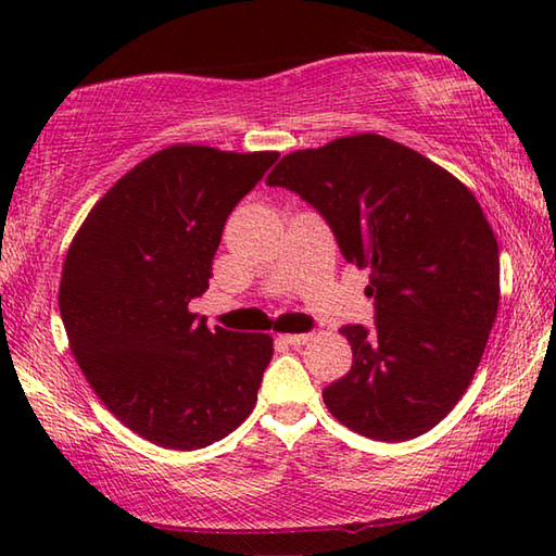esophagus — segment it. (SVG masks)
<instances>
[{"mask_svg":"<svg viewBox=\"0 0 556 556\" xmlns=\"http://www.w3.org/2000/svg\"><path fill=\"white\" fill-rule=\"evenodd\" d=\"M279 338L285 343H289V345H304L308 338H312V333H285V336H279Z\"/></svg>","mask_w":556,"mask_h":556,"instance_id":"obj_1","label":"esophagus"}]
</instances>
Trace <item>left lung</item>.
I'll use <instances>...</instances> for the list:
<instances>
[{
    "label": "left lung",
    "mask_w": 556,
    "mask_h": 556,
    "mask_svg": "<svg viewBox=\"0 0 556 556\" xmlns=\"http://www.w3.org/2000/svg\"><path fill=\"white\" fill-rule=\"evenodd\" d=\"M328 223L345 262L370 267L375 324L343 326L353 365L324 390L357 434L407 441L473 380L501 301L497 240L473 193L380 135L287 154L267 176Z\"/></svg>",
    "instance_id": "obj_1"
}]
</instances>
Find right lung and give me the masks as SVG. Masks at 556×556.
<instances>
[{
    "mask_svg": "<svg viewBox=\"0 0 556 556\" xmlns=\"http://www.w3.org/2000/svg\"><path fill=\"white\" fill-rule=\"evenodd\" d=\"M277 152L168 147L110 188L65 255L59 306L102 404L156 446L193 451L238 429L257 402L271 338L205 326L225 220Z\"/></svg>",
    "mask_w": 556,
    "mask_h": 556,
    "instance_id": "add662e5",
    "label": "right lung"
}]
</instances>
